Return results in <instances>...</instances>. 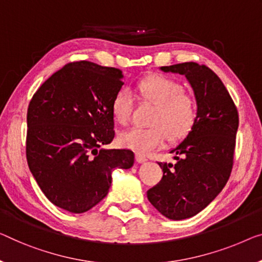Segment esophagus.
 Segmentation results:
<instances>
[{"instance_id":"34e87169","label":"esophagus","mask_w":262,"mask_h":262,"mask_svg":"<svg viewBox=\"0 0 262 262\" xmlns=\"http://www.w3.org/2000/svg\"><path fill=\"white\" fill-rule=\"evenodd\" d=\"M135 159H136V161H138L139 163H143V162L147 161V158L144 155H142V154H136Z\"/></svg>"}]
</instances>
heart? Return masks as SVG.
Instances as JSON below:
<instances>
[{
  "mask_svg": "<svg viewBox=\"0 0 262 262\" xmlns=\"http://www.w3.org/2000/svg\"><path fill=\"white\" fill-rule=\"evenodd\" d=\"M183 85L166 75H150L136 84V94L142 102L155 106L150 124L153 127H134L121 133L119 143L138 153H149L165 144L167 138L179 141L192 130L196 121V102L186 94ZM134 96L123 88L115 93L111 103L112 115L115 122L126 126L129 122Z\"/></svg>",
  "mask_w": 262,
  "mask_h": 262,
  "instance_id": "b5f03b06",
  "label": "heart"
}]
</instances>
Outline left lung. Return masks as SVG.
Segmentation results:
<instances>
[{"mask_svg": "<svg viewBox=\"0 0 262 262\" xmlns=\"http://www.w3.org/2000/svg\"><path fill=\"white\" fill-rule=\"evenodd\" d=\"M185 75L198 104L196 121L170 150L175 163L159 162L163 177L147 198L170 220L192 217L221 192L233 167L239 115L231 95L212 69L195 62L160 68Z\"/></svg>", "mask_w": 262, "mask_h": 262, "instance_id": "1", "label": "left lung"}]
</instances>
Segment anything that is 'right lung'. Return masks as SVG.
Masks as SVG:
<instances>
[{
	"mask_svg": "<svg viewBox=\"0 0 262 262\" xmlns=\"http://www.w3.org/2000/svg\"><path fill=\"white\" fill-rule=\"evenodd\" d=\"M122 72L93 62L66 64L31 99L26 154L47 199L70 213H84L108 194L115 168L134 165L129 149H104L114 139L113 96Z\"/></svg>",
	"mask_w": 262,
	"mask_h": 262,
	"instance_id": "add662e5",
	"label": "right lung"
}]
</instances>
